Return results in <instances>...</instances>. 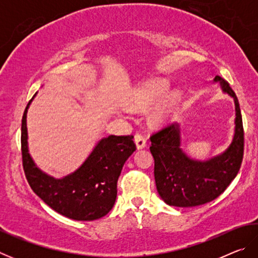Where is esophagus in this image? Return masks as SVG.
Masks as SVG:
<instances>
[{"instance_id": "esophagus-1", "label": "esophagus", "mask_w": 258, "mask_h": 258, "mask_svg": "<svg viewBox=\"0 0 258 258\" xmlns=\"http://www.w3.org/2000/svg\"><path fill=\"white\" fill-rule=\"evenodd\" d=\"M134 141H135V145H137L138 149H142V148H146L147 147V140H146L145 137H143L142 134H140V133L135 134Z\"/></svg>"}]
</instances>
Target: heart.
<instances>
[{"instance_id": "heart-1", "label": "heart", "mask_w": 258, "mask_h": 258, "mask_svg": "<svg viewBox=\"0 0 258 258\" xmlns=\"http://www.w3.org/2000/svg\"><path fill=\"white\" fill-rule=\"evenodd\" d=\"M167 87L168 81L164 80V78H156V80L146 83L137 91L132 107L140 110V109H145L151 106L156 101H158L159 98L167 90ZM180 91L176 89L168 91L161 99V101L157 104L155 110L152 111L151 118L154 119V121L161 124L171 119L178 100H180Z\"/></svg>"}]
</instances>
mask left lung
Returning a JSON list of instances; mask_svg holds the SVG:
<instances>
[{
  "label": "left lung",
  "instance_id": "1",
  "mask_svg": "<svg viewBox=\"0 0 258 258\" xmlns=\"http://www.w3.org/2000/svg\"><path fill=\"white\" fill-rule=\"evenodd\" d=\"M222 92L234 101V134L230 146L212 158L194 159L181 148L180 124H172L150 138L155 181L160 198L169 206L196 207L216 199L237 176L243 156V127L239 101L229 83L215 76Z\"/></svg>",
  "mask_w": 258,
  "mask_h": 258
}]
</instances>
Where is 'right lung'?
<instances>
[{
    "label": "right lung",
    "instance_id": "1",
    "mask_svg": "<svg viewBox=\"0 0 258 258\" xmlns=\"http://www.w3.org/2000/svg\"><path fill=\"white\" fill-rule=\"evenodd\" d=\"M33 99L21 120L23 165L30 187L47 206L72 220L93 221L107 215L116 202L121 168L137 149L133 135L102 138L76 171L55 178L37 167L28 150L27 111Z\"/></svg>",
    "mask_w": 258,
    "mask_h": 258
}]
</instances>
